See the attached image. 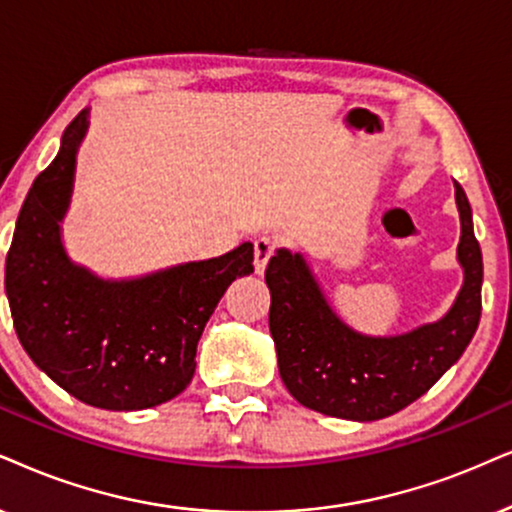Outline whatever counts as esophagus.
Returning <instances> with one entry per match:
<instances>
[{
  "label": "esophagus",
  "mask_w": 512,
  "mask_h": 512,
  "mask_svg": "<svg viewBox=\"0 0 512 512\" xmlns=\"http://www.w3.org/2000/svg\"><path fill=\"white\" fill-rule=\"evenodd\" d=\"M276 238L274 236H260L255 238V271L257 274H264L267 269V262L271 257V252L276 248Z\"/></svg>",
  "instance_id": "1"
}]
</instances>
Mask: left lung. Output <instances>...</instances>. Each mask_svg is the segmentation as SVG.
<instances>
[{"label": "left lung", "instance_id": "8db88e82", "mask_svg": "<svg viewBox=\"0 0 512 512\" xmlns=\"http://www.w3.org/2000/svg\"><path fill=\"white\" fill-rule=\"evenodd\" d=\"M456 260L463 286L442 319L397 335L354 331L331 307L300 250L278 248L264 271L271 293L269 331L278 373L307 409L345 420H380L423 397L470 345L482 314V250L463 186Z\"/></svg>", "mask_w": 512, "mask_h": 512}]
</instances>
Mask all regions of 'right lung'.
Instances as JSON below:
<instances>
[{
  "label": "right lung",
  "instance_id": "obj_1",
  "mask_svg": "<svg viewBox=\"0 0 512 512\" xmlns=\"http://www.w3.org/2000/svg\"><path fill=\"white\" fill-rule=\"evenodd\" d=\"M87 129L84 108L28 191L6 255V297L23 349L58 387L96 409H151L191 383L205 323L226 288L252 274L255 250L243 243L132 278H103L70 260L61 224Z\"/></svg>",
  "mask_w": 512,
  "mask_h": 512
}]
</instances>
